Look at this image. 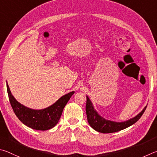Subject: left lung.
I'll return each instance as SVG.
<instances>
[{"label": "left lung", "instance_id": "left-lung-1", "mask_svg": "<svg viewBox=\"0 0 157 157\" xmlns=\"http://www.w3.org/2000/svg\"><path fill=\"white\" fill-rule=\"evenodd\" d=\"M86 98L87 101L86 110L87 121H88L90 125L94 130L101 133H113L130 127L132 125H133L134 123H135L141 117L147 107V105L145 106L134 117L124 121L117 122L106 119L102 116H101L98 114V112L95 109L94 105H93L91 100L90 99V98L87 96H86Z\"/></svg>", "mask_w": 157, "mask_h": 157}]
</instances>
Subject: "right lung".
Masks as SVG:
<instances>
[{"label": "right lung", "mask_w": 157, "mask_h": 157, "mask_svg": "<svg viewBox=\"0 0 157 157\" xmlns=\"http://www.w3.org/2000/svg\"><path fill=\"white\" fill-rule=\"evenodd\" d=\"M7 83V94L11 105L16 117L27 127L36 130H48L56 125L61 116L63 109L74 92L63 95L54 104L41 109H34L23 105L12 95Z\"/></svg>", "instance_id": "1"}]
</instances>
